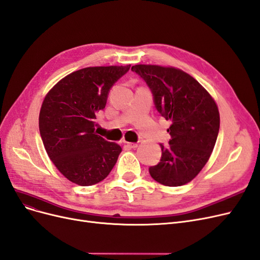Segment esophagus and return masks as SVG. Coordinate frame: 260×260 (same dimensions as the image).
<instances>
[{
	"label": "esophagus",
	"instance_id": "obj_1",
	"mask_svg": "<svg viewBox=\"0 0 260 260\" xmlns=\"http://www.w3.org/2000/svg\"><path fill=\"white\" fill-rule=\"evenodd\" d=\"M124 144H126L129 148H137L138 144L137 143H131V142H124Z\"/></svg>",
	"mask_w": 260,
	"mask_h": 260
}]
</instances>
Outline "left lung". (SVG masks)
Wrapping results in <instances>:
<instances>
[{"instance_id":"8db88e82","label":"left lung","mask_w":260,"mask_h":260,"mask_svg":"<svg viewBox=\"0 0 260 260\" xmlns=\"http://www.w3.org/2000/svg\"><path fill=\"white\" fill-rule=\"evenodd\" d=\"M148 86L156 110L171 126L169 146L160 144V162L149 174L165 186H182L208 162L219 131L217 105L209 92L183 71L138 64L131 68Z\"/></svg>"}]
</instances>
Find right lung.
I'll return each mask as SVG.
<instances>
[{"label":"right lung","mask_w":260,"mask_h":260,"mask_svg":"<svg viewBox=\"0 0 260 260\" xmlns=\"http://www.w3.org/2000/svg\"><path fill=\"white\" fill-rule=\"evenodd\" d=\"M130 70L92 67L69 74L45 96L39 127L50 160L69 181L91 186L110 174L121 147L94 132L111 88Z\"/></svg>","instance_id":"add662e5"}]
</instances>
